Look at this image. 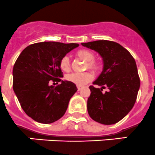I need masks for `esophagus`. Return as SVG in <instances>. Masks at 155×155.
Listing matches in <instances>:
<instances>
[{
  "label": "esophagus",
  "instance_id": "obj_1",
  "mask_svg": "<svg viewBox=\"0 0 155 155\" xmlns=\"http://www.w3.org/2000/svg\"><path fill=\"white\" fill-rule=\"evenodd\" d=\"M81 89H82V87L81 86H78V90L79 91V90H81Z\"/></svg>",
  "mask_w": 155,
  "mask_h": 155
}]
</instances>
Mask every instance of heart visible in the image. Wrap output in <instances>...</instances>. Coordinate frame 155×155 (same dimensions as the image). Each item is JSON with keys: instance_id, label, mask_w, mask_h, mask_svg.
<instances>
[{"instance_id": "obj_1", "label": "heart", "mask_w": 155, "mask_h": 155, "mask_svg": "<svg viewBox=\"0 0 155 155\" xmlns=\"http://www.w3.org/2000/svg\"><path fill=\"white\" fill-rule=\"evenodd\" d=\"M76 56L87 62L86 68L92 70L94 73H99L102 71V65L100 62L94 60L95 54L93 52L89 50H80L76 53ZM59 67L64 71H68L70 69L69 59L67 56H64L59 62ZM93 76L89 71L83 73H71L65 77L68 81L73 83L78 86H84L93 80Z\"/></svg>"}]
</instances>
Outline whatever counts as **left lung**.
Returning a JSON list of instances; mask_svg holds the SVG:
<instances>
[{"label": "left lung", "instance_id": "obj_1", "mask_svg": "<svg viewBox=\"0 0 155 155\" xmlns=\"http://www.w3.org/2000/svg\"><path fill=\"white\" fill-rule=\"evenodd\" d=\"M81 44L98 52L104 62L102 73L93 82L101 88L90 86L89 115L98 123L114 124L130 112L136 102L140 87L136 61L127 49L114 41L102 40ZM105 88L109 90L102 93Z\"/></svg>", "mask_w": 155, "mask_h": 155}]
</instances>
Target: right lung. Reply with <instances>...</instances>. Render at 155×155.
I'll use <instances>...</instances> for the list:
<instances>
[{"instance_id": "right-lung-1", "label": "right lung", "mask_w": 155, "mask_h": 155, "mask_svg": "<svg viewBox=\"0 0 155 155\" xmlns=\"http://www.w3.org/2000/svg\"><path fill=\"white\" fill-rule=\"evenodd\" d=\"M78 44L41 42L22 50L13 70V87L25 114L41 124H51L65 114L77 87L63 78L61 59ZM62 81L56 87L50 82Z\"/></svg>"}]
</instances>
